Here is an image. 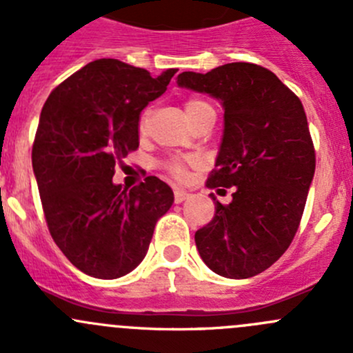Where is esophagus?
Masks as SVG:
<instances>
[{
	"label": "esophagus",
	"mask_w": 353,
	"mask_h": 353,
	"mask_svg": "<svg viewBox=\"0 0 353 353\" xmlns=\"http://www.w3.org/2000/svg\"><path fill=\"white\" fill-rule=\"evenodd\" d=\"M191 194L188 193V191H184V190H176L174 191V199H176V203H183V201H186L188 198H190Z\"/></svg>",
	"instance_id": "34e87169"
}]
</instances>
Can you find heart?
<instances>
[{"instance_id":"1","label":"heart","mask_w":353,"mask_h":353,"mask_svg":"<svg viewBox=\"0 0 353 353\" xmlns=\"http://www.w3.org/2000/svg\"><path fill=\"white\" fill-rule=\"evenodd\" d=\"M206 108H212V105L206 104L201 99H190V101L184 104V110H186L188 117ZM145 128H147V114H143L140 119V131H145ZM196 162L198 160L194 159V157H174V159H167L165 162H163V167H165L167 172H169L170 176L176 177V179H184V177L188 176V167L196 165Z\"/></svg>"}]
</instances>
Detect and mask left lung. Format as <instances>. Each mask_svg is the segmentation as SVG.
<instances>
[{
    "label": "left lung",
    "mask_w": 353,
    "mask_h": 353,
    "mask_svg": "<svg viewBox=\"0 0 353 353\" xmlns=\"http://www.w3.org/2000/svg\"><path fill=\"white\" fill-rule=\"evenodd\" d=\"M177 85L219 99L223 137L208 188H236L215 198L212 222L194 241L205 265L225 279L265 272L287 251L304 213L316 169L307 117L275 73L252 63L184 71Z\"/></svg>",
    "instance_id": "1"
}]
</instances>
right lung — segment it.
Instances as JSON below:
<instances>
[{
    "label": "right lung",
    "mask_w": 353,
    "mask_h": 353,
    "mask_svg": "<svg viewBox=\"0 0 353 353\" xmlns=\"http://www.w3.org/2000/svg\"><path fill=\"white\" fill-rule=\"evenodd\" d=\"M177 70L154 78L119 59H95L51 92L32 147V167L56 245L80 272L112 280L143 261L174 193L159 177L126 191L116 163L140 145L138 121Z\"/></svg>",
    "instance_id": "obj_1"
}]
</instances>
